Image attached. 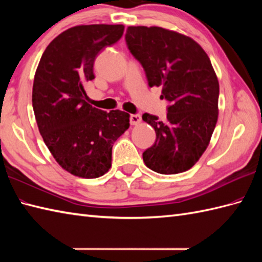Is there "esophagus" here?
Listing matches in <instances>:
<instances>
[{
    "label": "esophagus",
    "mask_w": 262,
    "mask_h": 262,
    "mask_svg": "<svg viewBox=\"0 0 262 262\" xmlns=\"http://www.w3.org/2000/svg\"><path fill=\"white\" fill-rule=\"evenodd\" d=\"M130 125H137L141 122V116L140 115H130L129 117Z\"/></svg>",
    "instance_id": "1"
}]
</instances>
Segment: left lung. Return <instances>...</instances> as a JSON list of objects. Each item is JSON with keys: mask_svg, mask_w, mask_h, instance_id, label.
Returning a JSON list of instances; mask_svg holds the SVG:
<instances>
[{"mask_svg": "<svg viewBox=\"0 0 262 262\" xmlns=\"http://www.w3.org/2000/svg\"><path fill=\"white\" fill-rule=\"evenodd\" d=\"M126 43L143 66L149 86H162L170 102L166 120L149 114L157 140L144 163L161 174L189 170L207 148L219 117L220 84L210 59L198 43L161 27H128Z\"/></svg>", "mask_w": 262, "mask_h": 262, "instance_id": "obj_1", "label": "left lung"}]
</instances>
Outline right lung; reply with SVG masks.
Segmentation results:
<instances>
[{"instance_id":"1","label":"right lung","mask_w":262,"mask_h":262,"mask_svg":"<svg viewBox=\"0 0 262 262\" xmlns=\"http://www.w3.org/2000/svg\"><path fill=\"white\" fill-rule=\"evenodd\" d=\"M122 25L76 26L49 43L38 64L32 107L39 133L57 163L70 173L94 179L111 166L113 144L129 127V115L86 102L98 54L124 33Z\"/></svg>"}]
</instances>
